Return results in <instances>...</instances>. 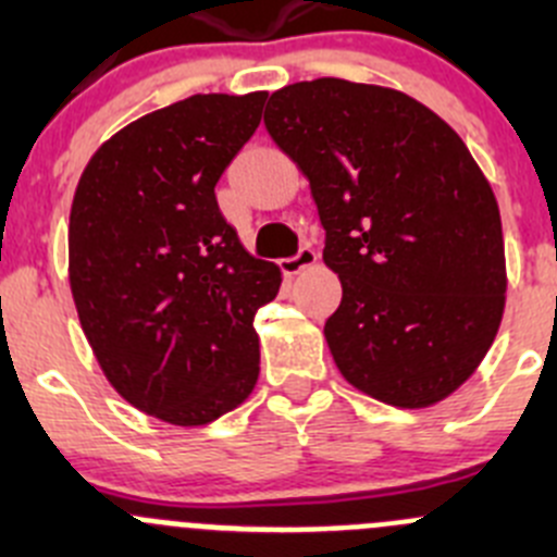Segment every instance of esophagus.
<instances>
[{"label":"esophagus","instance_id":"1","mask_svg":"<svg viewBox=\"0 0 557 557\" xmlns=\"http://www.w3.org/2000/svg\"><path fill=\"white\" fill-rule=\"evenodd\" d=\"M314 261H318V256H314L312 247L305 245V247H299V252H296V256L283 258V261H280V269H283V274L294 277V274H299V272H305V269H310Z\"/></svg>","mask_w":557,"mask_h":557}]
</instances>
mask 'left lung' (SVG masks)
<instances>
[{
    "mask_svg": "<svg viewBox=\"0 0 557 557\" xmlns=\"http://www.w3.org/2000/svg\"><path fill=\"white\" fill-rule=\"evenodd\" d=\"M263 123L310 180L342 280L323 329L342 377L401 409L450 396L507 294L496 196L463 139L418 99L339 77L280 88Z\"/></svg>",
    "mask_w": 557,
    "mask_h": 557,
    "instance_id": "left-lung-1",
    "label": "left lung"
}]
</instances>
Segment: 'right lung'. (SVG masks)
<instances>
[{"label": "right lung", "instance_id": "obj_1", "mask_svg": "<svg viewBox=\"0 0 557 557\" xmlns=\"http://www.w3.org/2000/svg\"><path fill=\"white\" fill-rule=\"evenodd\" d=\"M263 97L196 94L148 112L77 183V318L110 385L164 423H212L256 387L252 318L283 277L239 243L215 183L261 123Z\"/></svg>", "mask_w": 557, "mask_h": 557}]
</instances>
